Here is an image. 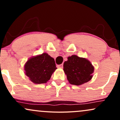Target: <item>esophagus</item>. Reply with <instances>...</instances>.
<instances>
[{
    "instance_id": "obj_1",
    "label": "esophagus",
    "mask_w": 120,
    "mask_h": 120,
    "mask_svg": "<svg viewBox=\"0 0 120 120\" xmlns=\"http://www.w3.org/2000/svg\"><path fill=\"white\" fill-rule=\"evenodd\" d=\"M57 67H58V68H63V64L59 65L57 66Z\"/></svg>"
}]
</instances>
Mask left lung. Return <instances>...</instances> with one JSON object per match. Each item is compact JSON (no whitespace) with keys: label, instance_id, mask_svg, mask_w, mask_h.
Returning a JSON list of instances; mask_svg holds the SVG:
<instances>
[{"label":"left lung","instance_id":"8db88e82","mask_svg":"<svg viewBox=\"0 0 120 120\" xmlns=\"http://www.w3.org/2000/svg\"><path fill=\"white\" fill-rule=\"evenodd\" d=\"M64 71L71 85H78L87 82L93 77L94 68L89 60L72 55L64 63Z\"/></svg>","mask_w":120,"mask_h":120}]
</instances>
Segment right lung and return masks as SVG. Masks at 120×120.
I'll return each mask as SVG.
<instances>
[{
	"label": "right lung",
	"mask_w": 120,
	"mask_h": 120,
	"mask_svg": "<svg viewBox=\"0 0 120 120\" xmlns=\"http://www.w3.org/2000/svg\"><path fill=\"white\" fill-rule=\"evenodd\" d=\"M26 75L34 83H45L57 69L54 59L47 53L31 57L25 65Z\"/></svg>",
	"instance_id": "add662e5"
}]
</instances>
